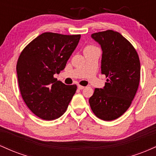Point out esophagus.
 Segmentation results:
<instances>
[{"mask_svg": "<svg viewBox=\"0 0 156 156\" xmlns=\"http://www.w3.org/2000/svg\"><path fill=\"white\" fill-rule=\"evenodd\" d=\"M78 88L79 89H84V87H83V86L78 85Z\"/></svg>", "mask_w": 156, "mask_h": 156, "instance_id": "34e87169", "label": "esophagus"}]
</instances>
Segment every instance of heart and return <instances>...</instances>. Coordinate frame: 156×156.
Masks as SVG:
<instances>
[{"mask_svg":"<svg viewBox=\"0 0 156 156\" xmlns=\"http://www.w3.org/2000/svg\"><path fill=\"white\" fill-rule=\"evenodd\" d=\"M94 48V47H93V46H87L85 49H92V48Z\"/></svg>","mask_w":156,"mask_h":156,"instance_id":"b5f03b06","label":"heart"}]
</instances>
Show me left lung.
Masks as SVG:
<instances>
[{
	"mask_svg": "<svg viewBox=\"0 0 156 156\" xmlns=\"http://www.w3.org/2000/svg\"><path fill=\"white\" fill-rule=\"evenodd\" d=\"M92 37L101 46V73L108 78L103 89H94L89 105L97 117L112 121L128 110L136 95L140 62L133 46L119 32L107 30Z\"/></svg>",
	"mask_w": 156,
	"mask_h": 156,
	"instance_id": "1",
	"label": "left lung"
}]
</instances>
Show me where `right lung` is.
<instances>
[{"label": "right lung", "mask_w": 156, "mask_h": 156, "mask_svg": "<svg viewBox=\"0 0 156 156\" xmlns=\"http://www.w3.org/2000/svg\"><path fill=\"white\" fill-rule=\"evenodd\" d=\"M80 38V34L45 32L20 55L16 69L21 96L28 108L41 119L53 120L63 115L76 92V84L66 85L53 75L65 68Z\"/></svg>", "instance_id": "1"}]
</instances>
